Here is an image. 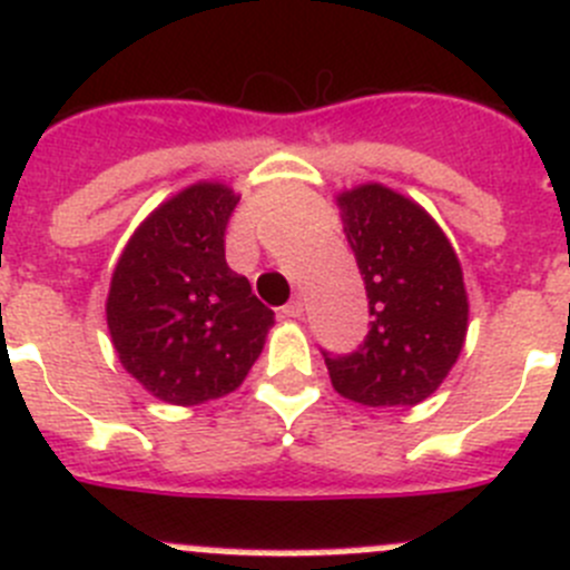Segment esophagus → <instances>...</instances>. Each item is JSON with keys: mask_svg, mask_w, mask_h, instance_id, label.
Masks as SVG:
<instances>
[{"mask_svg": "<svg viewBox=\"0 0 570 570\" xmlns=\"http://www.w3.org/2000/svg\"><path fill=\"white\" fill-rule=\"evenodd\" d=\"M301 315H303V297L295 295L289 303H286L284 309H281V317H292V321H295V317Z\"/></svg>", "mask_w": 570, "mask_h": 570, "instance_id": "1", "label": "esophagus"}]
</instances>
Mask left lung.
Returning <instances> with one entry per match:
<instances>
[{
    "instance_id": "8db88e82",
    "label": "left lung",
    "mask_w": 570,
    "mask_h": 570,
    "mask_svg": "<svg viewBox=\"0 0 570 570\" xmlns=\"http://www.w3.org/2000/svg\"><path fill=\"white\" fill-rule=\"evenodd\" d=\"M343 230L368 292L371 328L351 354H328L340 396L368 407H413L459 360L470 321L459 255L435 219L380 183L337 196Z\"/></svg>"
}]
</instances>
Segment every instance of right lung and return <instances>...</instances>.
Masks as SVG:
<instances>
[{
  "instance_id": "add662e5",
  "label": "right lung",
  "mask_w": 570,
  "mask_h": 570,
  "mask_svg": "<svg viewBox=\"0 0 570 570\" xmlns=\"http://www.w3.org/2000/svg\"><path fill=\"white\" fill-rule=\"evenodd\" d=\"M236 205L222 183L179 190L137 227L111 273L106 323L117 360L168 405L236 391L275 323L225 261Z\"/></svg>"
}]
</instances>
